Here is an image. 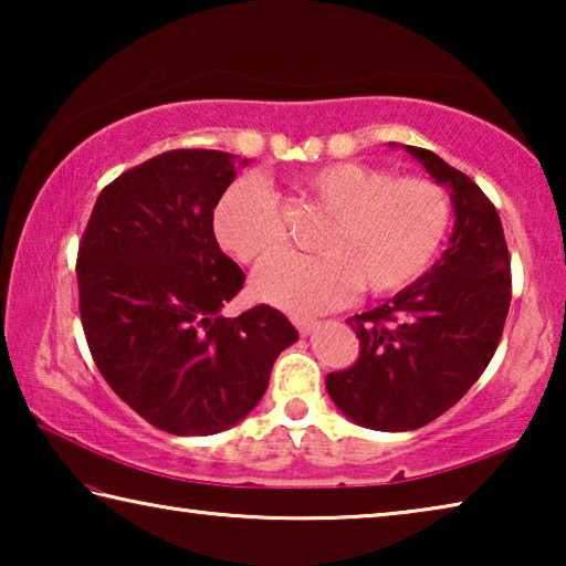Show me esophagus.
Segmentation results:
<instances>
[{
    "instance_id": "34e87169",
    "label": "esophagus",
    "mask_w": 566,
    "mask_h": 566,
    "mask_svg": "<svg viewBox=\"0 0 566 566\" xmlns=\"http://www.w3.org/2000/svg\"><path fill=\"white\" fill-rule=\"evenodd\" d=\"M292 322H294V327H296V329H300V334H302V337H306V334H312L314 329H317V327H319V322H317V319H306V317H294Z\"/></svg>"
}]
</instances>
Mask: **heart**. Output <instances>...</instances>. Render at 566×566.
<instances>
[{
  "label": "heart",
  "instance_id": "obj_1",
  "mask_svg": "<svg viewBox=\"0 0 566 566\" xmlns=\"http://www.w3.org/2000/svg\"><path fill=\"white\" fill-rule=\"evenodd\" d=\"M300 189L329 212L314 247L280 254L256 272L264 302L296 314L334 310L359 290L391 294L419 280L449 232L442 187L391 177L361 161H332L300 177ZM214 234L242 262H262L284 244L282 209L262 177H239L214 207Z\"/></svg>",
  "mask_w": 566,
  "mask_h": 566
}]
</instances>
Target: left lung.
<instances>
[{
    "mask_svg": "<svg viewBox=\"0 0 566 566\" xmlns=\"http://www.w3.org/2000/svg\"><path fill=\"white\" fill-rule=\"evenodd\" d=\"M405 149L449 189L457 219L432 270L347 319L359 359L327 375V391L344 417L377 432H411L454 407L494 357L512 300L510 252L494 205L434 151Z\"/></svg>",
    "mask_w": 566,
    "mask_h": 566,
    "instance_id": "1",
    "label": "left lung"
}]
</instances>
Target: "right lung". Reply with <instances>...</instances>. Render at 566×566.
<instances>
[{
    "instance_id": "add662e5",
    "label": "right lung",
    "mask_w": 566,
    "mask_h": 566,
    "mask_svg": "<svg viewBox=\"0 0 566 566\" xmlns=\"http://www.w3.org/2000/svg\"><path fill=\"white\" fill-rule=\"evenodd\" d=\"M234 165L217 149L151 157L102 189L80 242V314L94 364L169 434L234 427L264 397L280 352L300 339L274 306L222 317L244 284L214 237Z\"/></svg>"
}]
</instances>
